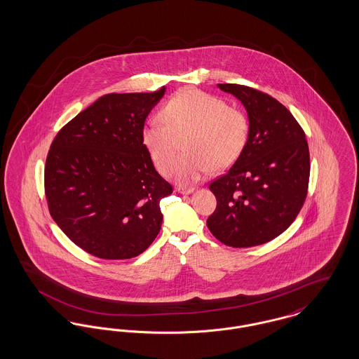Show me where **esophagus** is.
Segmentation results:
<instances>
[{
    "mask_svg": "<svg viewBox=\"0 0 359 359\" xmlns=\"http://www.w3.org/2000/svg\"><path fill=\"white\" fill-rule=\"evenodd\" d=\"M194 187H177L176 188V191L177 192H180V194H183V195H188V194H191V192H194Z\"/></svg>",
    "mask_w": 359,
    "mask_h": 359,
    "instance_id": "1",
    "label": "esophagus"
}]
</instances>
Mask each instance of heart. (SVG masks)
<instances>
[{
    "mask_svg": "<svg viewBox=\"0 0 359 359\" xmlns=\"http://www.w3.org/2000/svg\"><path fill=\"white\" fill-rule=\"evenodd\" d=\"M163 121H148L142 129V142L154 167L163 175L187 138L184 154L172 168L179 183H195L211 168L233 165L248 144L249 120L245 111L212 94L184 90L161 109Z\"/></svg>",
    "mask_w": 359,
    "mask_h": 359,
    "instance_id": "1",
    "label": "heart"
}]
</instances>
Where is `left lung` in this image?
Listing matches in <instances>:
<instances>
[{
    "label": "left lung",
    "instance_id": "left-lung-1",
    "mask_svg": "<svg viewBox=\"0 0 359 359\" xmlns=\"http://www.w3.org/2000/svg\"><path fill=\"white\" fill-rule=\"evenodd\" d=\"M249 117V138L233 167L210 183L217 208L207 227L222 243L252 248L284 233L306 202L309 151L290 110L253 87L219 83Z\"/></svg>",
    "mask_w": 359,
    "mask_h": 359
}]
</instances>
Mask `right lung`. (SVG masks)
I'll list each match as a JSON object with an SVG mask.
<instances>
[{"instance_id": "right-lung-1", "label": "right lung", "mask_w": 359, "mask_h": 359, "mask_svg": "<svg viewBox=\"0 0 359 359\" xmlns=\"http://www.w3.org/2000/svg\"><path fill=\"white\" fill-rule=\"evenodd\" d=\"M164 93L106 94L52 141L44 168L50 214L91 256L133 258L161 229L160 201L173 189L154 170L142 129Z\"/></svg>"}]
</instances>
